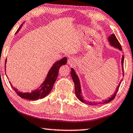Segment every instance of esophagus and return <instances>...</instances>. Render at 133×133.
Returning a JSON list of instances; mask_svg holds the SVG:
<instances>
[{"mask_svg":"<svg viewBox=\"0 0 133 133\" xmlns=\"http://www.w3.org/2000/svg\"><path fill=\"white\" fill-rule=\"evenodd\" d=\"M75 63V60L74 58H70V59H69V60H68V63L69 64H74V63Z\"/></svg>","mask_w":133,"mask_h":133,"instance_id":"1","label":"esophagus"}]
</instances>
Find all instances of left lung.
I'll list each match as a JSON object with an SVG mask.
<instances>
[{"label": "left lung", "instance_id": "left-lung-1", "mask_svg": "<svg viewBox=\"0 0 133 133\" xmlns=\"http://www.w3.org/2000/svg\"><path fill=\"white\" fill-rule=\"evenodd\" d=\"M109 41L110 44L112 45V46H114V47L115 48H118L119 50H122V46L121 44L119 42L118 40L116 38L115 35L114 34H112L110 35V36L109 37ZM124 56H122V61H121V63H122V71H123V73H122V74H123V76L124 75ZM71 76H72V79L73 81V82H74V84H75V94H76V96L77 97V98H78L79 100L81 101V102H82V103H86L87 104H89V105H96L97 103H92V102H87L85 100H84V98H82V92H81V85H80V82H79V79L78 78V76H77V75L76 74V73H75V70H73V69L72 68L71 69ZM122 81V80H121ZM121 82L120 84L118 85V86L117 87V88H116V90L115 92L114 93V95H112V96L110 97L109 98L107 99V100H105L103 101V102H100L99 103V104H103V103H108L111 102V101L114 100V99L115 98V96L116 95V93H117L118 91V89L120 87V84H121Z\"/></svg>", "mask_w": 133, "mask_h": 133}]
</instances>
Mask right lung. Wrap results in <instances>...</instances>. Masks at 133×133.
<instances>
[{"instance_id": "add662e5", "label": "right lung", "mask_w": 133, "mask_h": 133, "mask_svg": "<svg viewBox=\"0 0 133 133\" xmlns=\"http://www.w3.org/2000/svg\"><path fill=\"white\" fill-rule=\"evenodd\" d=\"M22 25H21L18 29L17 30L16 33H18L20 29L22 27ZM6 61H5V64H6ZM67 63V58L66 57H64L60 61H57L56 63L54 64L52 67H51L50 70L49 71L48 73L47 76L44 82H43V84L39 87V88L37 90L31 91L30 93L29 92H19L17 90V89L15 88L12 85H11L12 88H13V90L15 91V92L20 97L27 99V100H36L37 99H41L44 98L45 97L49 94V93L51 92V91L52 90V87L54 86V84L56 81L57 78V76L58 74V70L60 68V67L63 65H65ZM11 84V83H10Z\"/></svg>"}]
</instances>
